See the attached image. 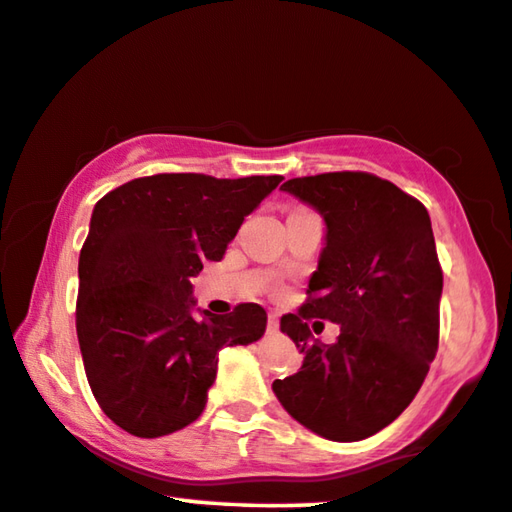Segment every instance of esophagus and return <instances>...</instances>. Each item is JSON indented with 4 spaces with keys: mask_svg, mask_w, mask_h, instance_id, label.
<instances>
[{
    "mask_svg": "<svg viewBox=\"0 0 512 512\" xmlns=\"http://www.w3.org/2000/svg\"><path fill=\"white\" fill-rule=\"evenodd\" d=\"M266 328H269V332H278L280 330L278 314H269V323H266Z\"/></svg>",
    "mask_w": 512,
    "mask_h": 512,
    "instance_id": "34e87169",
    "label": "esophagus"
}]
</instances>
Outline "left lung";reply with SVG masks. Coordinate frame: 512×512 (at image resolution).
Here are the masks:
<instances>
[{"label": "left lung", "mask_w": 512, "mask_h": 512, "mask_svg": "<svg viewBox=\"0 0 512 512\" xmlns=\"http://www.w3.org/2000/svg\"><path fill=\"white\" fill-rule=\"evenodd\" d=\"M280 189L323 216L326 248L303 307L280 319L303 367L275 380L273 392L312 433L358 442L408 408L437 353L442 266L431 216L360 170L294 177ZM312 318L343 328L335 345L311 342Z\"/></svg>", "instance_id": "obj_1"}]
</instances>
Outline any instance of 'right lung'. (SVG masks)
<instances>
[{"label":"right lung","mask_w":512,"mask_h":512,"mask_svg":"<svg viewBox=\"0 0 512 512\" xmlns=\"http://www.w3.org/2000/svg\"><path fill=\"white\" fill-rule=\"evenodd\" d=\"M280 175L218 180L200 173L139 177L97 202L79 255L77 337L88 385L113 424L161 437L196 421L223 346L257 342L266 312L191 314V278L227 243Z\"/></svg>","instance_id":"right-lung-1"}]
</instances>
